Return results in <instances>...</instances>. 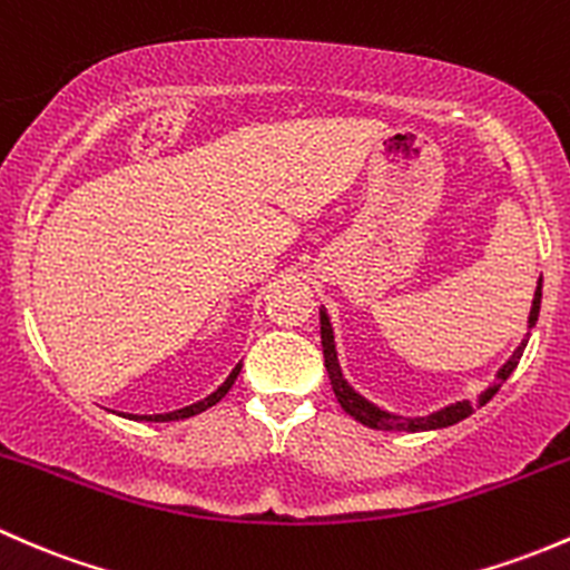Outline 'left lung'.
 Masks as SVG:
<instances>
[{
  "label": "left lung",
  "instance_id": "1",
  "mask_svg": "<svg viewBox=\"0 0 570 570\" xmlns=\"http://www.w3.org/2000/svg\"><path fill=\"white\" fill-rule=\"evenodd\" d=\"M541 283H543V279H538L535 298H532V309H530V321H527V326H530V328L535 326L538 313H541ZM321 345H324V365H326L328 381H332L334 397H337L340 406L345 409V414H351L356 422H362V425L375 428V431H406V433H420V431H436V428L455 425V422H461L463 416L472 414L474 409L485 406V403H489L491 397H494L497 392H500V386L504 384V381H508V375L515 371V365H519L521 354H524V348H527V340L519 345V348L513 351V356H510V360L504 362V365L500 367V373H497L494 384H491L485 392H480L478 401L450 403V406L439 409V412H433V414H428V416H401V414H390V412H384V409L375 406V403L365 401V397H362L360 392L351 390L348 381L343 379V371H340L337 351H334V332H332V324H328L326 309H321Z\"/></svg>",
  "mask_w": 570,
  "mask_h": 570
}]
</instances>
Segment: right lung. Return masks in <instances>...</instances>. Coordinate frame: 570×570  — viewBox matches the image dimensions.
Instances as JSON below:
<instances>
[{
  "instance_id": "obj_1",
  "label": "right lung",
  "mask_w": 570,
  "mask_h": 570,
  "mask_svg": "<svg viewBox=\"0 0 570 570\" xmlns=\"http://www.w3.org/2000/svg\"><path fill=\"white\" fill-rule=\"evenodd\" d=\"M238 373H242V362H238V365L233 367V373L227 375V379H225V384H222L219 390H216V392H210V395H208V397H203V401L191 403V406L175 409V412H167V414H128V420H145V422H173V420H186V416H195V414H199V412H205V409L216 406V403H219L222 397H225L227 392H230V386L236 384ZM122 416H126V414H122Z\"/></svg>"
}]
</instances>
